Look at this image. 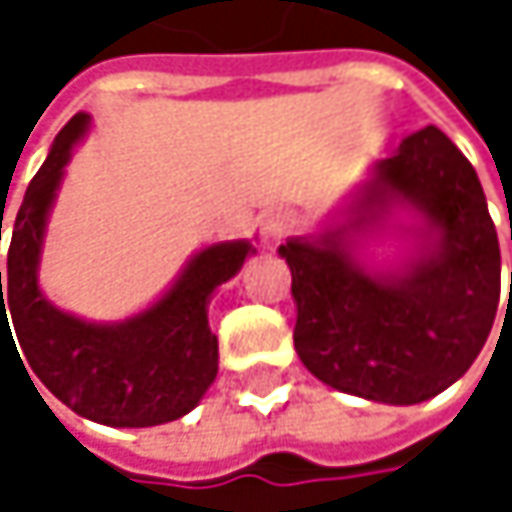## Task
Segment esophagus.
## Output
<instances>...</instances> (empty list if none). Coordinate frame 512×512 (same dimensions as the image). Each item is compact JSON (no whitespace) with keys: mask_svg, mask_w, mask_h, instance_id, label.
Masks as SVG:
<instances>
[{"mask_svg":"<svg viewBox=\"0 0 512 512\" xmlns=\"http://www.w3.org/2000/svg\"><path fill=\"white\" fill-rule=\"evenodd\" d=\"M290 228H293V216L287 210L269 207V210L260 213V237H263V243L281 240L284 234H290Z\"/></svg>","mask_w":512,"mask_h":512,"instance_id":"34e87169","label":"esophagus"}]
</instances>
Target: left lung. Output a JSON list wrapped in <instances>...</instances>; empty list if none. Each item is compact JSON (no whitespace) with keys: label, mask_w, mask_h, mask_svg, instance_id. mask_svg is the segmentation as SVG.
Instances as JSON below:
<instances>
[{"label":"left lung","mask_w":512,"mask_h":512,"mask_svg":"<svg viewBox=\"0 0 512 512\" xmlns=\"http://www.w3.org/2000/svg\"><path fill=\"white\" fill-rule=\"evenodd\" d=\"M382 233L403 236L407 252L379 267L360 249ZM278 255L293 275L296 353L344 394L424 403L460 379L492 332L498 234L477 171L439 127L376 159L317 234L290 237Z\"/></svg>","instance_id":"left-lung-1"}]
</instances>
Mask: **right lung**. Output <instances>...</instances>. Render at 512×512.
<instances>
[{"mask_svg":"<svg viewBox=\"0 0 512 512\" xmlns=\"http://www.w3.org/2000/svg\"><path fill=\"white\" fill-rule=\"evenodd\" d=\"M88 130L91 115H73L23 195L5 296L0 272V338L11 335V311L29 367L76 415L106 427L168 424L192 412L213 385L219 341L210 332V299L257 249L252 240L198 249L154 302L127 320L100 323L58 308L41 287V257L67 162Z\"/></svg>","mask_w":512,"mask_h":512,"instance_id":"1","label":"right lung"}]
</instances>
